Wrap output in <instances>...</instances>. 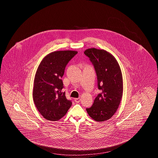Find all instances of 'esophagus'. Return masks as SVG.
Here are the masks:
<instances>
[{"mask_svg": "<svg viewBox=\"0 0 158 158\" xmlns=\"http://www.w3.org/2000/svg\"><path fill=\"white\" fill-rule=\"evenodd\" d=\"M81 98H75V102H76V103H79L80 101H81Z\"/></svg>", "mask_w": 158, "mask_h": 158, "instance_id": "esophagus-1", "label": "esophagus"}]
</instances>
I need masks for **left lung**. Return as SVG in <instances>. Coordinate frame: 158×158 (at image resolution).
<instances>
[{"instance_id": "8db88e82", "label": "left lung", "mask_w": 158, "mask_h": 158, "mask_svg": "<svg viewBox=\"0 0 158 158\" xmlns=\"http://www.w3.org/2000/svg\"><path fill=\"white\" fill-rule=\"evenodd\" d=\"M84 53L94 66L98 89L101 92L94 100L92 106L86 108L94 120H108L117 111L123 97V82L120 65L111 53L95 48L86 49Z\"/></svg>"}]
</instances>
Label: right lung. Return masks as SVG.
I'll return each mask as SVG.
<instances>
[{"label":"right lung","instance_id":"right-lung-1","mask_svg":"<svg viewBox=\"0 0 158 158\" xmlns=\"http://www.w3.org/2000/svg\"><path fill=\"white\" fill-rule=\"evenodd\" d=\"M76 51H56L49 53L40 62L36 71L33 88V100L38 111L50 121H57L66 115L72 104L62 92L61 78L68 62Z\"/></svg>","mask_w":158,"mask_h":158}]
</instances>
